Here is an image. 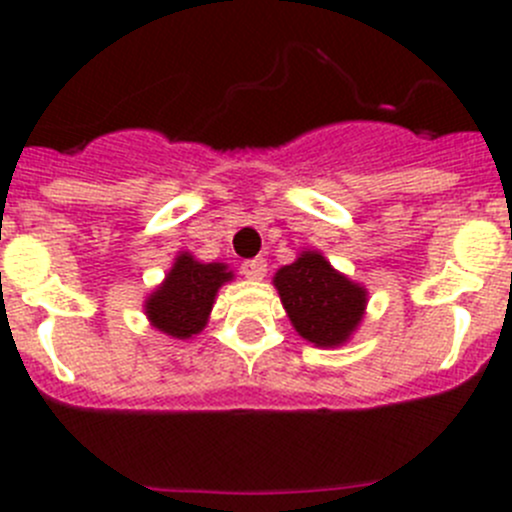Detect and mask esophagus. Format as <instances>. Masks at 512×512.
<instances>
[{
    "label": "esophagus",
    "instance_id": "34e87169",
    "mask_svg": "<svg viewBox=\"0 0 512 512\" xmlns=\"http://www.w3.org/2000/svg\"><path fill=\"white\" fill-rule=\"evenodd\" d=\"M242 275L247 277V280H262V277L267 275V262L262 260V257H255V260H247L242 262Z\"/></svg>",
    "mask_w": 512,
    "mask_h": 512
}]
</instances>
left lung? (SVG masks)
Returning a JSON list of instances; mask_svg holds the SVG:
<instances>
[{
    "label": "left lung",
    "mask_w": 512,
    "mask_h": 512,
    "mask_svg": "<svg viewBox=\"0 0 512 512\" xmlns=\"http://www.w3.org/2000/svg\"><path fill=\"white\" fill-rule=\"evenodd\" d=\"M294 332L319 349H337L352 339L366 314L364 285L334 270L319 250H302L292 265L272 277Z\"/></svg>",
    "instance_id": "obj_1"
}]
</instances>
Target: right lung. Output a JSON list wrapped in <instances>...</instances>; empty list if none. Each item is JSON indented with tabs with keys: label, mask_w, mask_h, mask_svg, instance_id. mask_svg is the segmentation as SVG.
I'll use <instances>...</instances> for the list:
<instances>
[{
	"label": "right lung",
	"mask_w": 512,
	"mask_h": 512,
	"mask_svg": "<svg viewBox=\"0 0 512 512\" xmlns=\"http://www.w3.org/2000/svg\"><path fill=\"white\" fill-rule=\"evenodd\" d=\"M232 280L225 262H200L193 252H178L168 275L143 302V312L156 332L185 342L203 332L218 289Z\"/></svg>",
	"instance_id": "1"
}]
</instances>
